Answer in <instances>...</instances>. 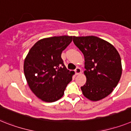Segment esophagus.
I'll return each instance as SVG.
<instances>
[{
	"label": "esophagus",
	"instance_id": "1",
	"mask_svg": "<svg viewBox=\"0 0 131 131\" xmlns=\"http://www.w3.org/2000/svg\"><path fill=\"white\" fill-rule=\"evenodd\" d=\"M75 74H76V75H79V74H80V73H81V72H82V70H81L80 68H77L75 70Z\"/></svg>",
	"mask_w": 131,
	"mask_h": 131
}]
</instances>
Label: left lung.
<instances>
[{
  "label": "left lung",
  "mask_w": 131,
  "mask_h": 131,
  "mask_svg": "<svg viewBox=\"0 0 131 131\" xmlns=\"http://www.w3.org/2000/svg\"><path fill=\"white\" fill-rule=\"evenodd\" d=\"M73 41L83 53L85 60V85L83 95L92 101L108 96L122 75L121 59L116 49L109 42L95 36H73Z\"/></svg>",
  "instance_id": "left-lung-1"
}]
</instances>
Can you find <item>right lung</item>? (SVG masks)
I'll return each mask as SVG.
<instances>
[{"instance_id": "right-lung-1", "label": "right lung", "mask_w": 131, "mask_h": 131, "mask_svg": "<svg viewBox=\"0 0 131 131\" xmlns=\"http://www.w3.org/2000/svg\"><path fill=\"white\" fill-rule=\"evenodd\" d=\"M72 36H55L39 40L24 60L25 76L29 88L46 102L63 96L74 72L69 71L61 58V53L72 41Z\"/></svg>"}]
</instances>
